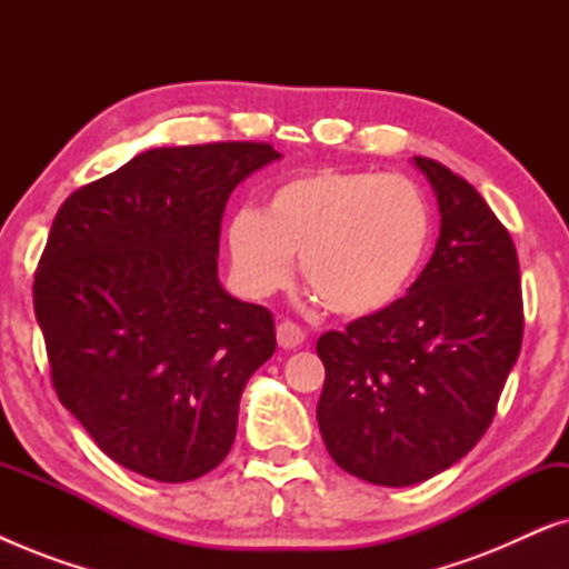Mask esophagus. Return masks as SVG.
Here are the masks:
<instances>
[{
	"mask_svg": "<svg viewBox=\"0 0 569 569\" xmlns=\"http://www.w3.org/2000/svg\"><path fill=\"white\" fill-rule=\"evenodd\" d=\"M277 341L282 349H298L306 341V331L295 321H282L277 326Z\"/></svg>",
	"mask_w": 569,
	"mask_h": 569,
	"instance_id": "esophagus-1",
	"label": "esophagus"
}]
</instances>
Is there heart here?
Segmentation results:
<instances>
[{
    "label": "heart",
    "mask_w": 569,
    "mask_h": 569,
    "mask_svg": "<svg viewBox=\"0 0 569 569\" xmlns=\"http://www.w3.org/2000/svg\"><path fill=\"white\" fill-rule=\"evenodd\" d=\"M432 240L425 191L378 170L323 168L287 178L267 193L261 214L230 220L228 246L240 284L271 295L300 277L326 310L365 318L401 298Z\"/></svg>",
    "instance_id": "1"
}]
</instances>
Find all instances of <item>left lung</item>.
Instances as JSON below:
<instances>
[{"mask_svg":"<svg viewBox=\"0 0 569 569\" xmlns=\"http://www.w3.org/2000/svg\"><path fill=\"white\" fill-rule=\"evenodd\" d=\"M438 193L440 238L409 292L326 331L318 427L333 461L370 485L409 487L481 440L523 341L510 232L473 186L415 158Z\"/></svg>","mask_w":569,"mask_h":569,"instance_id":"8db88e82","label":"left lung"}]
</instances>
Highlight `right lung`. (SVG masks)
Here are the masks:
<instances>
[{
  "label": "right lung",
  "instance_id": "1",
  "mask_svg": "<svg viewBox=\"0 0 569 569\" xmlns=\"http://www.w3.org/2000/svg\"><path fill=\"white\" fill-rule=\"evenodd\" d=\"M277 158L267 142L158 147L53 217L33 279L51 383L123 469L178 485L230 453L277 331L222 290L220 228L232 189Z\"/></svg>",
  "mask_w": 569,
  "mask_h": 569
}]
</instances>
